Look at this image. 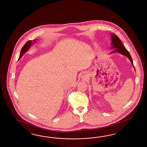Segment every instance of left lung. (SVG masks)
Wrapping results in <instances>:
<instances>
[{"mask_svg": "<svg viewBox=\"0 0 147 147\" xmlns=\"http://www.w3.org/2000/svg\"><path fill=\"white\" fill-rule=\"evenodd\" d=\"M111 39H112L111 48V49H115V50L111 52L110 54L114 53H121V55H123V56L127 57V58L130 60L131 65H133L134 69H135V67L134 66V65H133V60H132V58L131 57L129 53L128 52L127 49L123 45V44L122 43V42L120 40V38L114 34H111Z\"/></svg>", "mask_w": 147, "mask_h": 147, "instance_id": "1", "label": "left lung"}]
</instances>
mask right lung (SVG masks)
I'll return each instance as SVG.
<instances>
[{"label": "right lung", "mask_w": 147, "mask_h": 147, "mask_svg": "<svg viewBox=\"0 0 147 147\" xmlns=\"http://www.w3.org/2000/svg\"><path fill=\"white\" fill-rule=\"evenodd\" d=\"M36 40H34L33 41L28 40V42H26V43L24 45V47H22V49H21V53H20L19 59L21 58V57L24 55V53L28 51V50L31 47V45L36 42Z\"/></svg>", "instance_id": "obj_1"}]
</instances>
